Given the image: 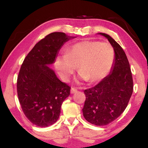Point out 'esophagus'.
<instances>
[{"mask_svg":"<svg viewBox=\"0 0 148 148\" xmlns=\"http://www.w3.org/2000/svg\"><path fill=\"white\" fill-rule=\"evenodd\" d=\"M77 91V90L76 89H75V88H72L71 89V94H74V93H76V92Z\"/></svg>","mask_w":148,"mask_h":148,"instance_id":"obj_1","label":"esophagus"}]
</instances>
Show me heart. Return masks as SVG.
I'll return each mask as SVG.
<instances>
[{
    "mask_svg": "<svg viewBox=\"0 0 148 148\" xmlns=\"http://www.w3.org/2000/svg\"><path fill=\"white\" fill-rule=\"evenodd\" d=\"M111 45L98 41H82L69 47L66 53L55 59V66L61 78L68 81L77 69L78 80L99 81L106 76L114 61Z\"/></svg>",
    "mask_w": 148,
    "mask_h": 148,
    "instance_id": "heart-1",
    "label": "heart"
}]
</instances>
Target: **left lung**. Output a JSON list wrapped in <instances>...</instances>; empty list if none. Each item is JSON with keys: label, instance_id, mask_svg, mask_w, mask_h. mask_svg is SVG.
I'll return each instance as SVG.
<instances>
[{"label": "left lung", "instance_id": "8db88e82", "mask_svg": "<svg viewBox=\"0 0 148 148\" xmlns=\"http://www.w3.org/2000/svg\"><path fill=\"white\" fill-rule=\"evenodd\" d=\"M113 47L115 57L109 75L91 88L86 89V99L82 109L87 121L97 126L114 121L127 106L133 91V81L126 54L118 43L105 33Z\"/></svg>", "mask_w": 148, "mask_h": 148}]
</instances>
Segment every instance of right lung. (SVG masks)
<instances>
[{"instance_id": "right-lung-1", "label": "right lung", "mask_w": 148, "mask_h": 148, "mask_svg": "<svg viewBox=\"0 0 148 148\" xmlns=\"http://www.w3.org/2000/svg\"><path fill=\"white\" fill-rule=\"evenodd\" d=\"M76 38L52 32L39 41L24 59L17 77V91L25 115L32 123L48 127L58 120L71 87L62 82L49 65L53 64L65 42Z\"/></svg>"}]
</instances>
